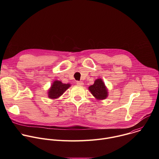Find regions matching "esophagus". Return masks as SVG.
Returning a JSON list of instances; mask_svg holds the SVG:
<instances>
[{"instance_id":"obj_1","label":"esophagus","mask_w":159,"mask_h":159,"mask_svg":"<svg viewBox=\"0 0 159 159\" xmlns=\"http://www.w3.org/2000/svg\"><path fill=\"white\" fill-rule=\"evenodd\" d=\"M77 84L78 85L82 86V85H84V83H83V82H82V81H77Z\"/></svg>"}]
</instances>
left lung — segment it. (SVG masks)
<instances>
[{
	"instance_id": "obj_1",
	"label": "left lung",
	"mask_w": 159,
	"mask_h": 159,
	"mask_svg": "<svg viewBox=\"0 0 159 159\" xmlns=\"http://www.w3.org/2000/svg\"><path fill=\"white\" fill-rule=\"evenodd\" d=\"M89 90L98 100L105 99L108 96L107 89L101 79H96L93 85L89 87Z\"/></svg>"
}]
</instances>
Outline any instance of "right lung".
<instances>
[{
	"label": "right lung",
	"mask_w": 159,
	"mask_h": 159,
	"mask_svg": "<svg viewBox=\"0 0 159 159\" xmlns=\"http://www.w3.org/2000/svg\"><path fill=\"white\" fill-rule=\"evenodd\" d=\"M70 84H63L61 81L55 80L48 90V98L50 99H57L70 87Z\"/></svg>",
	"instance_id": "add662e5"
}]
</instances>
